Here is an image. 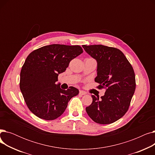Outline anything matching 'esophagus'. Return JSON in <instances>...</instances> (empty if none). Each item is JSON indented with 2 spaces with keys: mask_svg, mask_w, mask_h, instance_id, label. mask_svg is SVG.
I'll use <instances>...</instances> for the list:
<instances>
[{
  "mask_svg": "<svg viewBox=\"0 0 155 155\" xmlns=\"http://www.w3.org/2000/svg\"><path fill=\"white\" fill-rule=\"evenodd\" d=\"M79 94H80V95H84L87 94V93H86L85 91H80Z\"/></svg>",
  "mask_w": 155,
  "mask_h": 155,
  "instance_id": "esophagus-1",
  "label": "esophagus"
}]
</instances>
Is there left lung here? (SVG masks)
Masks as SVG:
<instances>
[{"label":"left lung","instance_id":"obj_1","mask_svg":"<svg viewBox=\"0 0 155 155\" xmlns=\"http://www.w3.org/2000/svg\"><path fill=\"white\" fill-rule=\"evenodd\" d=\"M85 51L97 62L95 82L105 88L104 96L92 95V103L86 107L87 114L95 123H114L127 111L136 89L132 65L119 49L101 45H82Z\"/></svg>","mask_w":155,"mask_h":155}]
</instances>
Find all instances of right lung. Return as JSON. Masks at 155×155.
<instances>
[{
    "instance_id": "add662e5",
    "label": "right lung",
    "mask_w": 155,
    "mask_h": 155,
    "mask_svg": "<svg viewBox=\"0 0 155 155\" xmlns=\"http://www.w3.org/2000/svg\"><path fill=\"white\" fill-rule=\"evenodd\" d=\"M83 53L78 45L53 44L39 48L26 58L20 73V89L29 109L45 120L59 117L77 88L63 90L56 85L58 76L68 67L71 60Z\"/></svg>"
}]
</instances>
